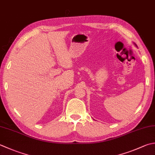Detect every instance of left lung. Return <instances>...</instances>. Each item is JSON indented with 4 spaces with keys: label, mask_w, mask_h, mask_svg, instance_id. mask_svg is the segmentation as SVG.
Instances as JSON below:
<instances>
[{
    "label": "left lung",
    "mask_w": 155,
    "mask_h": 155,
    "mask_svg": "<svg viewBox=\"0 0 155 155\" xmlns=\"http://www.w3.org/2000/svg\"><path fill=\"white\" fill-rule=\"evenodd\" d=\"M135 45H136V44H135Z\"/></svg>",
    "instance_id": "1"
}]
</instances>
